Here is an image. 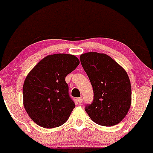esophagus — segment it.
Here are the masks:
<instances>
[{"mask_svg":"<svg viewBox=\"0 0 153 153\" xmlns=\"http://www.w3.org/2000/svg\"><path fill=\"white\" fill-rule=\"evenodd\" d=\"M78 102L79 103H82V98H81V97H80V98H78Z\"/></svg>","mask_w":153,"mask_h":153,"instance_id":"obj_1","label":"esophagus"}]
</instances>
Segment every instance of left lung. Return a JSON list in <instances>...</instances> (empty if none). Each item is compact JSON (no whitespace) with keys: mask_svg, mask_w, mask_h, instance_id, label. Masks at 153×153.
<instances>
[{"mask_svg":"<svg viewBox=\"0 0 153 153\" xmlns=\"http://www.w3.org/2000/svg\"><path fill=\"white\" fill-rule=\"evenodd\" d=\"M80 62L94 89V101L85 110L91 120L105 127L119 124L131 103V88L127 72L103 53L89 52L80 56Z\"/></svg>","mask_w":153,"mask_h":153,"instance_id":"left-lung-1","label":"left lung"}]
</instances>
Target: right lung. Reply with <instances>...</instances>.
I'll use <instances>...</instances> for the list:
<instances>
[{"instance_id": "obj_1", "label": "right lung", "mask_w": 153, "mask_h": 153, "mask_svg": "<svg viewBox=\"0 0 153 153\" xmlns=\"http://www.w3.org/2000/svg\"><path fill=\"white\" fill-rule=\"evenodd\" d=\"M79 64L78 58L73 54H50L26 75L23 103L28 115L37 125L51 129L67 122L75 104L68 94L65 77Z\"/></svg>"}]
</instances>
